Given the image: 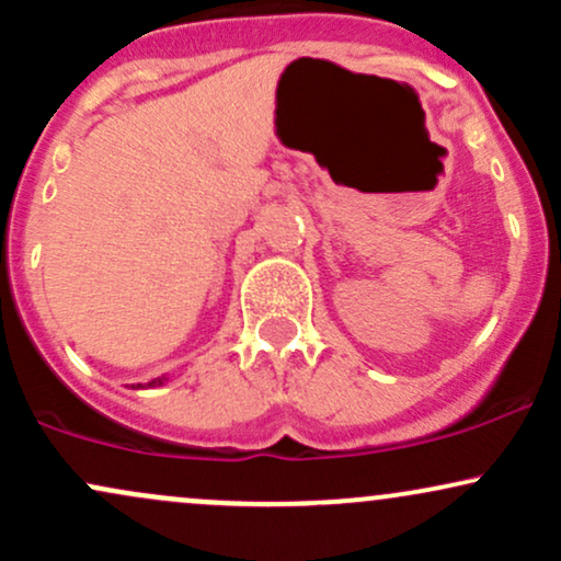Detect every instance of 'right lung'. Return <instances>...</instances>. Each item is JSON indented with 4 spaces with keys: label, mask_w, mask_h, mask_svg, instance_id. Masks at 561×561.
I'll return each instance as SVG.
<instances>
[{
    "label": "right lung",
    "mask_w": 561,
    "mask_h": 561,
    "mask_svg": "<svg viewBox=\"0 0 561 561\" xmlns=\"http://www.w3.org/2000/svg\"><path fill=\"white\" fill-rule=\"evenodd\" d=\"M150 385H163V379H152V382Z\"/></svg>",
    "instance_id": "obj_1"
}]
</instances>
